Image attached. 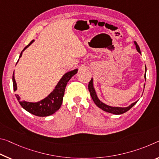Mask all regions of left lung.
<instances>
[{"mask_svg":"<svg viewBox=\"0 0 159 159\" xmlns=\"http://www.w3.org/2000/svg\"><path fill=\"white\" fill-rule=\"evenodd\" d=\"M134 45L136 47V49H137V52L139 53V54H141V51H140V49H139V45L137 44V43L136 42H134ZM146 72H147V67H146V66H145V74H144L145 81H146ZM144 87H145V84L143 85V90H144ZM89 90L90 96H91L93 102H94L95 104L98 107L100 108L101 110H102L103 111H105V112H109V113H112V114H114V115H121V114H123V113H125L126 112H127L128 110H130L131 108L134 106V105L138 101V100H137V101L132 103V104L129 105V106L124 107H112V106H110V105H106L105 103L102 102V101H100L99 98H98L97 93H96V92H95V88H94V85H93V78L91 79V80H90V81L89 82Z\"/></svg>","mask_w":159,"mask_h":159,"instance_id":"left-lung-1","label":"left lung"}]
</instances>
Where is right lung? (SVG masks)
I'll return each mask as SVG.
<instances>
[{
	"label": "right lung",
	"mask_w": 159,
	"mask_h": 159,
	"mask_svg": "<svg viewBox=\"0 0 159 159\" xmlns=\"http://www.w3.org/2000/svg\"><path fill=\"white\" fill-rule=\"evenodd\" d=\"M34 41V40H32L27 46L24 48V49L22 50L20 54L19 59L22 57V52L33 43ZM18 61H17V63L18 62ZM77 72L78 69H75L74 70H72L70 71H68L67 73H66V74L63 75L61 79L59 80V81L58 82V84L55 86L53 91L48 96L44 98L43 100H40V101L35 102H27L25 101V100H24V101H20V98L17 95H16V96L21 106L26 111L31 113V114L38 116V117H47V116L52 115L56 112L59 109L60 107H61L63 101V97H64L65 89H66L67 83L69 81V80L71 79L72 76H74L75 74H76ZM12 84H13L14 91H16L17 87L16 79H15L14 73L12 74Z\"/></svg>",
	"instance_id": "add662e5"
}]
</instances>
